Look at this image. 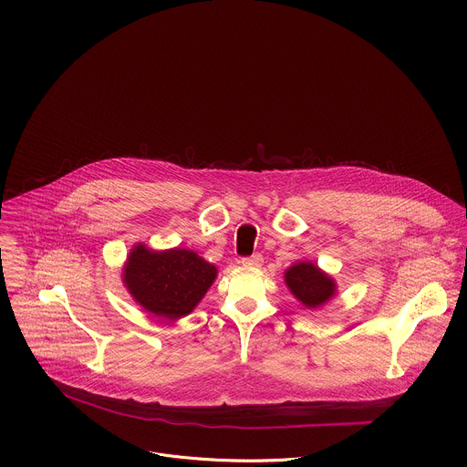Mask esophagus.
Wrapping results in <instances>:
<instances>
[{
    "label": "esophagus",
    "instance_id": "1",
    "mask_svg": "<svg viewBox=\"0 0 467 467\" xmlns=\"http://www.w3.org/2000/svg\"><path fill=\"white\" fill-rule=\"evenodd\" d=\"M242 265H245V268H260V265H262V254H253V256L242 258Z\"/></svg>",
    "mask_w": 467,
    "mask_h": 467
}]
</instances>
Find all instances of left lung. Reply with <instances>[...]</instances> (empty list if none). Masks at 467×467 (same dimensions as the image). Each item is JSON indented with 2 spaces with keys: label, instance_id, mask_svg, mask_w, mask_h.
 <instances>
[{
  "label": "left lung",
  "instance_id": "obj_1",
  "mask_svg": "<svg viewBox=\"0 0 467 467\" xmlns=\"http://www.w3.org/2000/svg\"><path fill=\"white\" fill-rule=\"evenodd\" d=\"M285 283L306 308H317L337 294V283L312 262H296L286 270Z\"/></svg>",
  "mask_w": 467,
  "mask_h": 467
}]
</instances>
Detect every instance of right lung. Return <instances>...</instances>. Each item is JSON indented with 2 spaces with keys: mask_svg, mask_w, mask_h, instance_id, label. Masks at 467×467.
I'll list each match as a JSON object with an SVG mask.
<instances>
[{
  "mask_svg": "<svg viewBox=\"0 0 467 467\" xmlns=\"http://www.w3.org/2000/svg\"><path fill=\"white\" fill-rule=\"evenodd\" d=\"M216 275V265L179 247L153 251L137 244L123 265V285L132 299L144 310L170 321L190 314Z\"/></svg>",
  "mask_w": 467,
  "mask_h": 467,
  "instance_id": "add662e5",
  "label": "right lung"
}]
</instances>
